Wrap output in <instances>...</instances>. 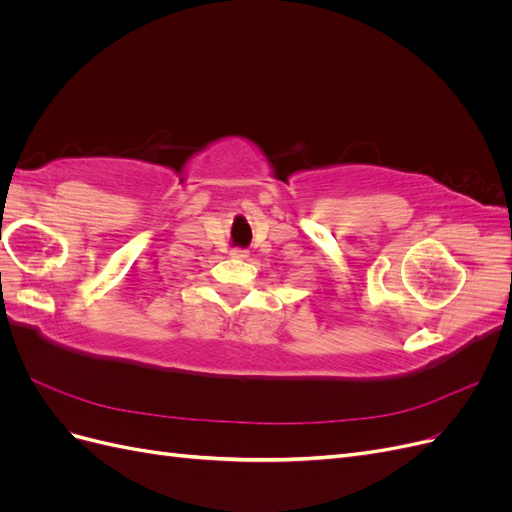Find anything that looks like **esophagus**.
Instances as JSON below:
<instances>
[{
  "instance_id": "obj_1",
  "label": "esophagus",
  "mask_w": 512,
  "mask_h": 512,
  "mask_svg": "<svg viewBox=\"0 0 512 512\" xmlns=\"http://www.w3.org/2000/svg\"><path fill=\"white\" fill-rule=\"evenodd\" d=\"M230 258L243 260V258H247V250H232V252H230Z\"/></svg>"
}]
</instances>
